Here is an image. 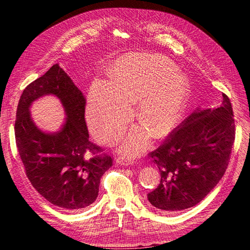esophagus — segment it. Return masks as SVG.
Instances as JSON below:
<instances>
[{
  "instance_id": "34e87169",
  "label": "esophagus",
  "mask_w": 250,
  "mask_h": 250,
  "mask_svg": "<svg viewBox=\"0 0 250 250\" xmlns=\"http://www.w3.org/2000/svg\"><path fill=\"white\" fill-rule=\"evenodd\" d=\"M117 162L121 165H124V166H130L133 164V162L129 158H127L125 155H120L117 157Z\"/></svg>"
}]
</instances>
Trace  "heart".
<instances>
[{"label": "heart", "mask_w": 250, "mask_h": 250, "mask_svg": "<svg viewBox=\"0 0 250 250\" xmlns=\"http://www.w3.org/2000/svg\"><path fill=\"white\" fill-rule=\"evenodd\" d=\"M186 92L184 76L168 57L129 53L112 65L109 81H93L88 93V122L98 138L111 140L129 118L125 102H133L141 125L126 133L121 150L137 155L147 147L150 132L161 138L176 124L185 107Z\"/></svg>", "instance_id": "heart-1"}]
</instances>
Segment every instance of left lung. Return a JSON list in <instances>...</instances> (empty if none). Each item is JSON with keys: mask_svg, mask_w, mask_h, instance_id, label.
Segmentation results:
<instances>
[{"mask_svg": "<svg viewBox=\"0 0 250 250\" xmlns=\"http://www.w3.org/2000/svg\"><path fill=\"white\" fill-rule=\"evenodd\" d=\"M222 97L220 106L194 111L149 153L162 176L147 195L155 208L173 213L192 208L224 175L236 131L229 98Z\"/></svg>", "mask_w": 250, "mask_h": 250, "instance_id": "8db88e82", "label": "left lung"}]
</instances>
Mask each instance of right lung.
Here are the masks:
<instances>
[{
  "label": "right lung",
  "mask_w": 250,
  "mask_h": 250,
  "mask_svg": "<svg viewBox=\"0 0 250 250\" xmlns=\"http://www.w3.org/2000/svg\"><path fill=\"white\" fill-rule=\"evenodd\" d=\"M44 94L56 95L67 115L55 134L41 131L28 111L32 102ZM85 104L81 90L54 64L26 86L17 109L14 133L26 175L42 197L65 210L90 206L102 175L112 166V157L88 140Z\"/></svg>",
  "instance_id": "1"
}]
</instances>
